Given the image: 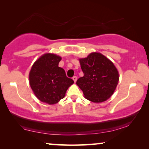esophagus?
I'll use <instances>...</instances> for the list:
<instances>
[{
    "instance_id": "1",
    "label": "esophagus",
    "mask_w": 149,
    "mask_h": 149,
    "mask_svg": "<svg viewBox=\"0 0 149 149\" xmlns=\"http://www.w3.org/2000/svg\"><path fill=\"white\" fill-rule=\"evenodd\" d=\"M72 79H73V81H74V83H76V81H77V77L74 76V77H72Z\"/></svg>"
}]
</instances>
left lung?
<instances>
[{
	"label": "left lung",
	"instance_id": "left-lung-1",
	"mask_svg": "<svg viewBox=\"0 0 149 149\" xmlns=\"http://www.w3.org/2000/svg\"><path fill=\"white\" fill-rule=\"evenodd\" d=\"M84 75L77 81L85 97L93 102H102L113 94L119 81L117 69L100 53H91L79 59Z\"/></svg>",
	"mask_w": 149,
	"mask_h": 149
}]
</instances>
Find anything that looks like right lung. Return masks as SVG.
I'll return each mask as SVG.
<instances>
[{
  "label": "right lung",
  "mask_w": 149,
  "mask_h": 149,
  "mask_svg": "<svg viewBox=\"0 0 149 149\" xmlns=\"http://www.w3.org/2000/svg\"><path fill=\"white\" fill-rule=\"evenodd\" d=\"M62 60L54 54H45L32 65L29 73L30 85L36 97L42 102L54 104L64 98L67 89L74 83L58 66Z\"/></svg>",
  "instance_id": "right-lung-1"
}]
</instances>
